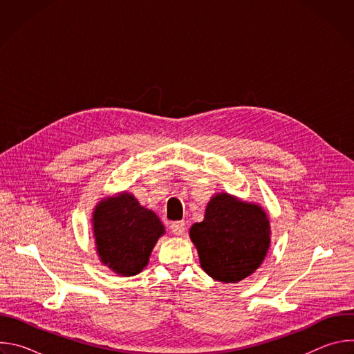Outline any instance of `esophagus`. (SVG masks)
Masks as SVG:
<instances>
[{"label": "esophagus", "mask_w": 354, "mask_h": 354, "mask_svg": "<svg viewBox=\"0 0 354 354\" xmlns=\"http://www.w3.org/2000/svg\"><path fill=\"white\" fill-rule=\"evenodd\" d=\"M171 231L172 234H175L176 236H182L186 231V224L185 221H175L171 224Z\"/></svg>", "instance_id": "1"}]
</instances>
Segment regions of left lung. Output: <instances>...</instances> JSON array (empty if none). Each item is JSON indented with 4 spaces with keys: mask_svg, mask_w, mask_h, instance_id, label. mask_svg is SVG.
I'll list each match as a JSON object with an SVG mask.
<instances>
[{
    "mask_svg": "<svg viewBox=\"0 0 354 354\" xmlns=\"http://www.w3.org/2000/svg\"><path fill=\"white\" fill-rule=\"evenodd\" d=\"M270 235V220L261 205L225 192L210 198L203 221L189 230L201 269L221 283L255 273L268 255Z\"/></svg>",
    "mask_w": 354,
    "mask_h": 354,
    "instance_id": "1",
    "label": "left lung"
}]
</instances>
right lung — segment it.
<instances>
[{"label": "right lung", "mask_w": 354, "mask_h": 354, "mask_svg": "<svg viewBox=\"0 0 354 354\" xmlns=\"http://www.w3.org/2000/svg\"><path fill=\"white\" fill-rule=\"evenodd\" d=\"M91 223L100 263L123 277L136 276L148 265L151 252L165 234L158 216L127 190L99 200Z\"/></svg>", "instance_id": "obj_1"}]
</instances>
